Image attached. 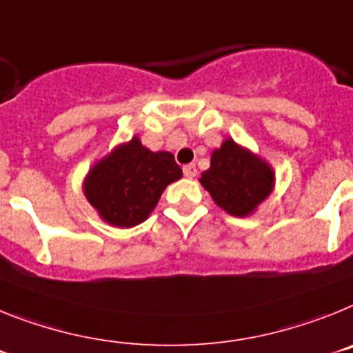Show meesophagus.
Wrapping results in <instances>:
<instances>
[{
    "label": "esophagus",
    "instance_id": "esophagus-1",
    "mask_svg": "<svg viewBox=\"0 0 353 353\" xmlns=\"http://www.w3.org/2000/svg\"><path fill=\"white\" fill-rule=\"evenodd\" d=\"M183 174H185L188 179H192V177L197 176V168H195L194 163H188V165H185V167H183Z\"/></svg>",
    "mask_w": 353,
    "mask_h": 353
}]
</instances>
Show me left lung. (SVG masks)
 Here are the masks:
<instances>
[{
    "instance_id": "obj_1",
    "label": "left lung",
    "mask_w": 353,
    "mask_h": 353,
    "mask_svg": "<svg viewBox=\"0 0 353 353\" xmlns=\"http://www.w3.org/2000/svg\"><path fill=\"white\" fill-rule=\"evenodd\" d=\"M202 186L222 210L247 216L272 192V168L231 139L211 154V167L202 172Z\"/></svg>"
}]
</instances>
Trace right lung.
<instances>
[{"label":"right lung","instance_id":"right-lung-1","mask_svg":"<svg viewBox=\"0 0 353 353\" xmlns=\"http://www.w3.org/2000/svg\"><path fill=\"white\" fill-rule=\"evenodd\" d=\"M183 176L170 152H152L134 137L88 172L85 194L104 220L133 228L154 210L167 185Z\"/></svg>","mask_w":353,"mask_h":353}]
</instances>
